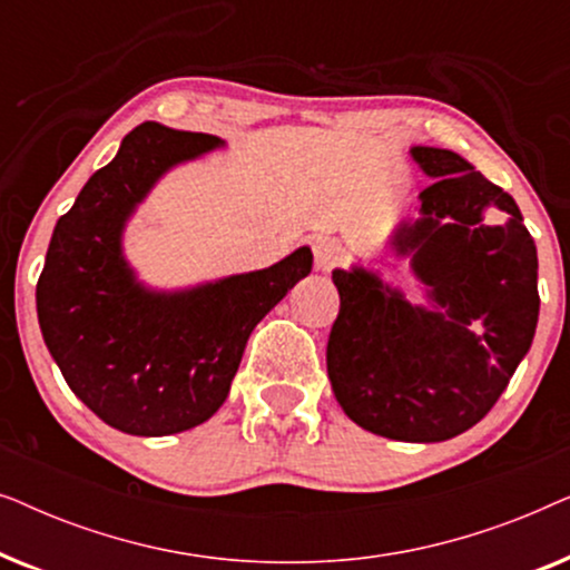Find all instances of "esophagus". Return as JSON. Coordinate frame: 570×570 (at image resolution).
Returning a JSON list of instances; mask_svg holds the SVG:
<instances>
[{
    "label": "esophagus",
    "instance_id": "1",
    "mask_svg": "<svg viewBox=\"0 0 570 570\" xmlns=\"http://www.w3.org/2000/svg\"><path fill=\"white\" fill-rule=\"evenodd\" d=\"M345 246L334 238H318L314 244V262L318 272H332L345 262Z\"/></svg>",
    "mask_w": 570,
    "mask_h": 570
}]
</instances>
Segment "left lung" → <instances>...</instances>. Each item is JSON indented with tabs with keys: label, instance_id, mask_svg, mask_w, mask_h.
I'll return each instance as SVG.
<instances>
[{
	"label": "left lung",
	"instance_id": "1",
	"mask_svg": "<svg viewBox=\"0 0 570 570\" xmlns=\"http://www.w3.org/2000/svg\"><path fill=\"white\" fill-rule=\"evenodd\" d=\"M410 153L433 184L392 246L410 256L431 306H412L376 272L334 269L340 314L326 371L353 423L435 443L480 423L529 353L540 316L537 246L511 194L462 155Z\"/></svg>",
	"mask_w": 570,
	"mask_h": 570
}]
</instances>
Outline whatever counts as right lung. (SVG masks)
Listing matches in <instances>:
<instances>
[{
	"label": "right lung",
	"instance_id": "add662e5",
	"mask_svg": "<svg viewBox=\"0 0 570 570\" xmlns=\"http://www.w3.org/2000/svg\"><path fill=\"white\" fill-rule=\"evenodd\" d=\"M220 145L202 131L139 124L53 228L36 285L43 342L69 389L121 433L170 435L213 417L248 334L311 272L314 254L301 246L267 269L191 291L137 283L121 254L129 215L168 168Z\"/></svg>",
	"mask_w": 570,
	"mask_h": 570
}]
</instances>
